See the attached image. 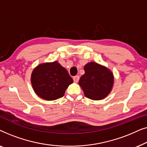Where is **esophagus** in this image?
<instances>
[{
    "label": "esophagus",
    "instance_id": "obj_1",
    "mask_svg": "<svg viewBox=\"0 0 147 147\" xmlns=\"http://www.w3.org/2000/svg\"><path fill=\"white\" fill-rule=\"evenodd\" d=\"M73 80H74V82L77 83V82H78V81H79L80 77L78 76H74V77L73 78Z\"/></svg>",
    "mask_w": 147,
    "mask_h": 147
}]
</instances>
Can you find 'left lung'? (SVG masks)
I'll list each match as a JSON object with an SVG mask.
<instances>
[{
  "mask_svg": "<svg viewBox=\"0 0 147 147\" xmlns=\"http://www.w3.org/2000/svg\"><path fill=\"white\" fill-rule=\"evenodd\" d=\"M84 71L79 85L86 97L93 100L105 98L111 92L114 85L112 72L105 66L92 61L84 65Z\"/></svg>",
  "mask_w": 147,
  "mask_h": 147,
  "instance_id": "obj_1",
  "label": "left lung"
}]
</instances>
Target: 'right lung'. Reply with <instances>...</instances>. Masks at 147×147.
<instances>
[{
	"label": "right lung",
	"mask_w": 147,
	"mask_h": 147,
	"mask_svg": "<svg viewBox=\"0 0 147 147\" xmlns=\"http://www.w3.org/2000/svg\"><path fill=\"white\" fill-rule=\"evenodd\" d=\"M31 82L39 97L51 101L63 97L73 79L66 69L55 61L38 65L32 71Z\"/></svg>",
	"instance_id": "add662e5"
}]
</instances>
